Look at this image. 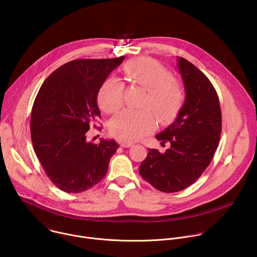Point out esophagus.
<instances>
[{
    "label": "esophagus",
    "mask_w": 257,
    "mask_h": 257,
    "mask_svg": "<svg viewBox=\"0 0 257 257\" xmlns=\"http://www.w3.org/2000/svg\"><path fill=\"white\" fill-rule=\"evenodd\" d=\"M119 144H120V146H122V148H131V146L133 145L132 142H128L125 140H120Z\"/></svg>",
    "instance_id": "34e87169"
}]
</instances>
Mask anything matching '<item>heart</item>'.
I'll return each instance as SVG.
<instances>
[{
	"label": "heart",
	"mask_w": 257,
	"mask_h": 257,
	"mask_svg": "<svg viewBox=\"0 0 257 257\" xmlns=\"http://www.w3.org/2000/svg\"><path fill=\"white\" fill-rule=\"evenodd\" d=\"M123 71L133 83L146 89L144 104L150 105L161 121H169L178 113L183 101L180 85L170 72L156 61L140 59L126 64ZM123 83L114 77L99 88L97 100L102 111L116 113L123 104ZM156 120L149 109H124L109 122L111 133L125 141H136L154 129Z\"/></svg>",
	"instance_id": "b5f03b06"
}]
</instances>
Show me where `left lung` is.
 <instances>
[{
  "instance_id": "left-lung-1",
  "label": "left lung",
  "mask_w": 257,
  "mask_h": 257,
  "mask_svg": "<svg viewBox=\"0 0 257 257\" xmlns=\"http://www.w3.org/2000/svg\"><path fill=\"white\" fill-rule=\"evenodd\" d=\"M177 69L185 88V100L175 121L156 138L170 148L149 149L139 174L156 189L172 193L190 186L207 168L217 149L222 114L214 87L203 73L184 58Z\"/></svg>"
}]
</instances>
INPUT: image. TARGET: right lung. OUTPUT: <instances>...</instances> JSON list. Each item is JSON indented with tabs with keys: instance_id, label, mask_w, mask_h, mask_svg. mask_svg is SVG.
Here are the masks:
<instances>
[{
	"instance_id": "1",
	"label": "right lung",
	"mask_w": 257,
	"mask_h": 257,
	"mask_svg": "<svg viewBox=\"0 0 257 257\" xmlns=\"http://www.w3.org/2000/svg\"><path fill=\"white\" fill-rule=\"evenodd\" d=\"M124 59L68 62L52 73L36 95L30 117L33 149L47 176L65 192L93 187L119 148L114 139L101 138L94 144L86 133L100 117V86Z\"/></svg>"
}]
</instances>
